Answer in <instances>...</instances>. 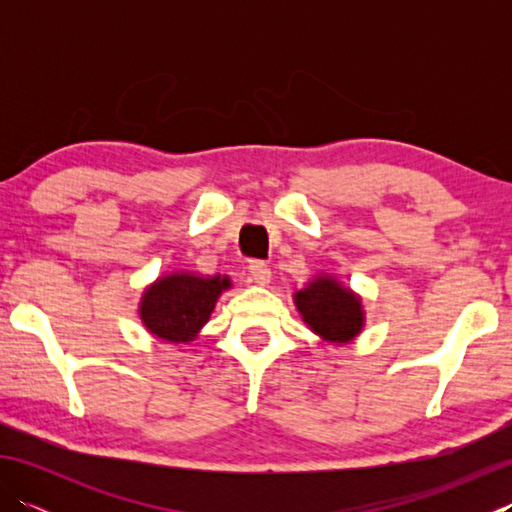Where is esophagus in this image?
Here are the masks:
<instances>
[{
	"label": "esophagus",
	"mask_w": 512,
	"mask_h": 512,
	"mask_svg": "<svg viewBox=\"0 0 512 512\" xmlns=\"http://www.w3.org/2000/svg\"><path fill=\"white\" fill-rule=\"evenodd\" d=\"M248 273H250V277H253L255 284H259V286L270 284V277H273L270 275V268L264 262H250Z\"/></svg>",
	"instance_id": "obj_1"
}]
</instances>
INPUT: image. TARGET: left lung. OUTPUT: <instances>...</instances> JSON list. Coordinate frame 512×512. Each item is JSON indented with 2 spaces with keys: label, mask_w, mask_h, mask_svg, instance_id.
I'll list each match as a JSON object with an SVG mask.
<instances>
[{
  "label": "left lung",
  "mask_w": 512,
  "mask_h": 512,
  "mask_svg": "<svg viewBox=\"0 0 512 512\" xmlns=\"http://www.w3.org/2000/svg\"><path fill=\"white\" fill-rule=\"evenodd\" d=\"M295 306L308 328L334 345L354 341L365 325L361 297L328 273H319L299 288Z\"/></svg>",
  "instance_id": "left-lung-1"
}]
</instances>
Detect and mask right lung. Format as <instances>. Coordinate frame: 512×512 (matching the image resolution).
Masks as SVG:
<instances>
[{
	"instance_id": "obj_1",
	"label": "right lung",
	"mask_w": 512,
	"mask_h": 512,
	"mask_svg": "<svg viewBox=\"0 0 512 512\" xmlns=\"http://www.w3.org/2000/svg\"><path fill=\"white\" fill-rule=\"evenodd\" d=\"M226 275H195L189 270L158 277L143 290L140 321L151 336L167 343H191L211 319L215 303L231 288Z\"/></svg>"
}]
</instances>
